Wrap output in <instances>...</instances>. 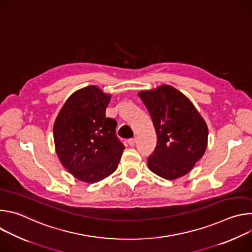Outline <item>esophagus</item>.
Masks as SVG:
<instances>
[{
    "instance_id": "obj_1",
    "label": "esophagus",
    "mask_w": 252,
    "mask_h": 252,
    "mask_svg": "<svg viewBox=\"0 0 252 252\" xmlns=\"http://www.w3.org/2000/svg\"><path fill=\"white\" fill-rule=\"evenodd\" d=\"M135 142H136V138H129L127 140V143H128L130 147H133L135 145Z\"/></svg>"
}]
</instances>
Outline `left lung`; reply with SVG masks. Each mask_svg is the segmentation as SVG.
I'll return each mask as SVG.
<instances>
[{"label": "left lung", "mask_w": 252, "mask_h": 252, "mask_svg": "<svg viewBox=\"0 0 252 252\" xmlns=\"http://www.w3.org/2000/svg\"><path fill=\"white\" fill-rule=\"evenodd\" d=\"M155 126L158 142L148 158L150 169L165 179L187 174L205 153L207 126L192 102L171 86L141 91Z\"/></svg>", "instance_id": "left-lung-1"}]
</instances>
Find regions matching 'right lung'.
I'll use <instances>...</instances> for the list:
<instances>
[{
  "instance_id": "add662e5",
  "label": "right lung",
  "mask_w": 252,
  "mask_h": 252,
  "mask_svg": "<svg viewBox=\"0 0 252 252\" xmlns=\"http://www.w3.org/2000/svg\"><path fill=\"white\" fill-rule=\"evenodd\" d=\"M111 95L95 86L71 94L54 124L56 152L75 177L94 184L118 167L125 146L116 135L117 121L105 118Z\"/></svg>"
}]
</instances>
